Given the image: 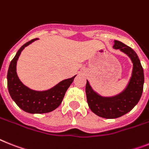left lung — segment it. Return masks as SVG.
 Returning <instances> with one entry per match:
<instances>
[{"label": "left lung", "mask_w": 149, "mask_h": 149, "mask_svg": "<svg viewBox=\"0 0 149 149\" xmlns=\"http://www.w3.org/2000/svg\"><path fill=\"white\" fill-rule=\"evenodd\" d=\"M114 49H119L128 56L132 63V76L127 87L120 93L111 97L100 95L95 92L87 80L86 93L91 111L107 119H114L130 112L138 104L144 85V72L138 55L130 47L114 40Z\"/></svg>", "instance_id": "obj_1"}]
</instances>
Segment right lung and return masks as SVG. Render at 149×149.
Returning a JSON list of instances; mask_svg holds the SVG:
<instances>
[{"label":"right lung","instance_id":"1","mask_svg":"<svg viewBox=\"0 0 149 149\" xmlns=\"http://www.w3.org/2000/svg\"><path fill=\"white\" fill-rule=\"evenodd\" d=\"M34 38L19 49L11 61L7 72V87L11 98L21 109L30 113H45L53 111L59 107L65 93L76 76L60 82L46 91H36L28 88L19 79L17 73V63L25 47L38 40Z\"/></svg>","mask_w":149,"mask_h":149}]
</instances>
